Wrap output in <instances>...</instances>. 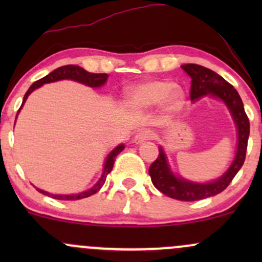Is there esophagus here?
Wrapping results in <instances>:
<instances>
[{
	"instance_id": "1",
	"label": "esophagus",
	"mask_w": 262,
	"mask_h": 262,
	"mask_svg": "<svg viewBox=\"0 0 262 262\" xmlns=\"http://www.w3.org/2000/svg\"><path fill=\"white\" fill-rule=\"evenodd\" d=\"M152 137H154V133H152L151 130H149V129H144V130L138 132V133L135 134L133 140H134L135 144H141L143 141L150 140Z\"/></svg>"
}]
</instances>
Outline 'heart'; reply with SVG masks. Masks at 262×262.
<instances>
[{
  "instance_id": "heart-1",
  "label": "heart",
  "mask_w": 262,
  "mask_h": 262,
  "mask_svg": "<svg viewBox=\"0 0 262 262\" xmlns=\"http://www.w3.org/2000/svg\"><path fill=\"white\" fill-rule=\"evenodd\" d=\"M128 101L139 108L152 107L161 102L166 112H175L182 106L183 92L170 81L154 80L133 87L128 93Z\"/></svg>"
}]
</instances>
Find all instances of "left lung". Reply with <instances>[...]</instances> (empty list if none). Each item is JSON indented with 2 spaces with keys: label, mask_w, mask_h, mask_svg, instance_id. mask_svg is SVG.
Returning <instances> with one entry per match:
<instances>
[{
  "label": "left lung",
  "mask_w": 262,
  "mask_h": 262,
  "mask_svg": "<svg viewBox=\"0 0 262 262\" xmlns=\"http://www.w3.org/2000/svg\"><path fill=\"white\" fill-rule=\"evenodd\" d=\"M181 68L191 76V101H196L203 96H212L219 98L229 108L237 129V150L234 161L223 176L208 183L191 182L188 180L177 177L170 170L164 149L159 148L158 159L150 165L149 175L152 185L159 191L171 198L179 201H200L223 192L242 169L245 161L248 139L250 134V123L246 116L244 104L239 93L228 81L217 73L197 64H186Z\"/></svg>",
  "instance_id": "8db88e82"
}]
</instances>
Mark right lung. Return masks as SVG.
I'll return each mask as SVG.
<instances>
[{
	"instance_id": "right-lung-1",
	"label": "right lung",
	"mask_w": 262,
	"mask_h": 262,
	"mask_svg": "<svg viewBox=\"0 0 262 262\" xmlns=\"http://www.w3.org/2000/svg\"><path fill=\"white\" fill-rule=\"evenodd\" d=\"M107 77H108L107 74L89 73V71H86L85 69L80 68V66H76V65L61 66V68L55 69V70L52 71V73L48 74L47 76L43 77V79L35 81V82L33 83L31 87H29L28 91L26 92L25 97H23V102H22V106H20V108L23 107V104H25V102L27 101V98H28V96L31 95V93L34 91L35 89L43 86L44 83L55 82V81H59V80H74V81H77V82H81V83H83V85L90 86V87H101L102 85H104V83H106ZM20 108L18 110V112L20 111ZM18 112H17V114H18ZM123 149H124V145H123V144H119L117 148H114L112 151L108 154L106 162H104L103 173H102L101 179L98 180L97 183H96L93 187L87 189V191H85V192H80L79 194H53V193H49V192L43 191V189H39V188H37V189L40 192V193L45 194V196H49L52 198H55V200H61V201H76V200H81V198H86V197L92 196V194H95L96 192L100 191L102 186L104 185V182H106V179H107V175L113 169V164H114V160H116V156L118 155Z\"/></svg>"
}]
</instances>
